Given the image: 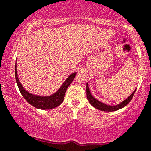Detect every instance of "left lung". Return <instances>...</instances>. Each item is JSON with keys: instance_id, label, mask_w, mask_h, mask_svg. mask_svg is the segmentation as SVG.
<instances>
[{"instance_id": "1", "label": "left lung", "mask_w": 151, "mask_h": 151, "mask_svg": "<svg viewBox=\"0 0 151 151\" xmlns=\"http://www.w3.org/2000/svg\"><path fill=\"white\" fill-rule=\"evenodd\" d=\"M135 91H136V89L133 91V93L130 95L129 97H128V98H126L125 101H123V102L119 103V104L116 105V106H108V105L105 104V103L101 102V101L96 99V98L91 95V92H90V89L88 83L87 84H86V95H87V98L88 100L89 103H91V105H92L94 108H97V109L100 110V111H106V112H113V111H116L117 110L121 109V108L127 106V105L129 103L130 101H131L133 96H134Z\"/></svg>"}]
</instances>
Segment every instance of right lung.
<instances>
[{
    "label": "right lung",
    "mask_w": 151,
    "mask_h": 151,
    "mask_svg": "<svg viewBox=\"0 0 151 151\" xmlns=\"http://www.w3.org/2000/svg\"><path fill=\"white\" fill-rule=\"evenodd\" d=\"M15 74H16V80L17 85L18 86V88L20 90V92L23 98L30 103L31 106H34L35 108H38V109L41 110H50L52 108H56L63 103L64 100V96H65V92L70 84L73 81L74 78L76 77V73L70 74L67 78L65 82L62 84L60 88H59L55 93L50 96H36V95H33L30 93L29 92L25 90L23 87L21 82L19 81V79L18 78V73H17L16 70V67H15Z\"/></svg>",
    "instance_id": "right-lung-1"
}]
</instances>
